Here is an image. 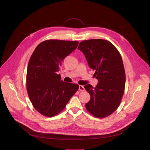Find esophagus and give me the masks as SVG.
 <instances>
[{
    "label": "esophagus",
    "mask_w": 150,
    "mask_h": 150,
    "mask_svg": "<svg viewBox=\"0 0 150 150\" xmlns=\"http://www.w3.org/2000/svg\"><path fill=\"white\" fill-rule=\"evenodd\" d=\"M79 90L80 91H85L84 87L82 86V85H79Z\"/></svg>",
    "instance_id": "1"
}]
</instances>
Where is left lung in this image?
<instances>
[{"instance_id": "obj_1", "label": "left lung", "mask_w": 150, "mask_h": 150, "mask_svg": "<svg viewBox=\"0 0 150 150\" xmlns=\"http://www.w3.org/2000/svg\"><path fill=\"white\" fill-rule=\"evenodd\" d=\"M85 56L90 68L95 70L98 84L84 86L90 94L85 104L93 116L103 118L112 114L117 108L125 86V72L122 57L110 42L103 39L81 41L78 46Z\"/></svg>"}]
</instances>
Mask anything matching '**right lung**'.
Segmentation results:
<instances>
[{
	"label": "right lung",
	"instance_id": "1",
	"mask_svg": "<svg viewBox=\"0 0 150 150\" xmlns=\"http://www.w3.org/2000/svg\"><path fill=\"white\" fill-rule=\"evenodd\" d=\"M79 42L46 40L32 54L27 71V89L35 110L53 117L65 109L79 85L63 81L57 74L63 60L74 51Z\"/></svg>",
	"mask_w": 150,
	"mask_h": 150
}]
</instances>
